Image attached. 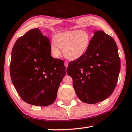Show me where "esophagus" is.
I'll list each match as a JSON object with an SVG mask.
<instances>
[{
    "instance_id": "34e87169",
    "label": "esophagus",
    "mask_w": 132,
    "mask_h": 132,
    "mask_svg": "<svg viewBox=\"0 0 132 132\" xmlns=\"http://www.w3.org/2000/svg\"><path fill=\"white\" fill-rule=\"evenodd\" d=\"M68 64H69V63H68V62H67V61L64 62V66H65L66 68H67V67L68 66Z\"/></svg>"
}]
</instances>
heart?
Listing matches in <instances>:
<instances>
[{
    "mask_svg": "<svg viewBox=\"0 0 132 132\" xmlns=\"http://www.w3.org/2000/svg\"><path fill=\"white\" fill-rule=\"evenodd\" d=\"M90 42V36L86 31L80 30L66 31L56 34L51 44L53 55L58 57L63 49L64 56L75 60L83 55L87 50Z\"/></svg>",
    "mask_w": 132,
    "mask_h": 132,
    "instance_id": "heart-1",
    "label": "heart"
}]
</instances>
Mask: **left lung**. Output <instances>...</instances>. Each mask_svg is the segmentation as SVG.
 Returning a JSON list of instances; mask_svg holds the SVG:
<instances>
[{
  "mask_svg": "<svg viewBox=\"0 0 132 132\" xmlns=\"http://www.w3.org/2000/svg\"><path fill=\"white\" fill-rule=\"evenodd\" d=\"M120 69L114 39L103 31H97L84 54L69 63L67 73L73 79L79 99L93 104L104 101L112 94Z\"/></svg>",
  "mask_w": 132,
  "mask_h": 132,
  "instance_id": "left-lung-1",
  "label": "left lung"
}]
</instances>
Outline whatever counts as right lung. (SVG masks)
<instances>
[{"label": "right lung", "mask_w": 132, "mask_h": 132, "mask_svg": "<svg viewBox=\"0 0 132 132\" xmlns=\"http://www.w3.org/2000/svg\"><path fill=\"white\" fill-rule=\"evenodd\" d=\"M51 42L38 28L20 37L13 46L10 64L11 79L22 100L33 105L53 104L66 74L61 59L51 55Z\"/></svg>", "instance_id": "1"}]
</instances>
